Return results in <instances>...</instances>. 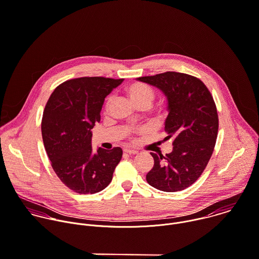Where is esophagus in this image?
<instances>
[{
	"mask_svg": "<svg viewBox=\"0 0 259 259\" xmlns=\"http://www.w3.org/2000/svg\"><path fill=\"white\" fill-rule=\"evenodd\" d=\"M124 152L127 153V154H131V155H136V154H138V151H137V150H132V149H128V148L124 149Z\"/></svg>",
	"mask_w": 259,
	"mask_h": 259,
	"instance_id": "34e87169",
	"label": "esophagus"
}]
</instances>
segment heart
Wrapping results in <instances>:
<instances>
[{
	"instance_id": "1",
	"label": "heart",
	"mask_w": 259,
	"mask_h": 259,
	"mask_svg": "<svg viewBox=\"0 0 259 259\" xmlns=\"http://www.w3.org/2000/svg\"><path fill=\"white\" fill-rule=\"evenodd\" d=\"M125 94L130 100L140 109L150 108L155 100V91L145 83H133L125 88ZM111 105V97H108L104 106L105 112H108Z\"/></svg>"
}]
</instances>
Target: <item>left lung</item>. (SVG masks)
Listing matches in <instances>:
<instances>
[{
  "instance_id": "1",
  "label": "left lung",
  "mask_w": 259,
  "mask_h": 259,
  "mask_svg": "<svg viewBox=\"0 0 259 259\" xmlns=\"http://www.w3.org/2000/svg\"><path fill=\"white\" fill-rule=\"evenodd\" d=\"M159 88L168 99L165 121L173 151L166 156L151 153L154 167L148 183L163 191H180L193 184L205 169L215 145L219 116L207 87L191 75L166 72L138 78Z\"/></svg>"
}]
</instances>
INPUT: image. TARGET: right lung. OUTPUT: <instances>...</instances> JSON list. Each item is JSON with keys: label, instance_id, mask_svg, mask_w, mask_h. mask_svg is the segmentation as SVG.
<instances>
[{"label": "right lung", "instance_id": "add662e5", "mask_svg": "<svg viewBox=\"0 0 259 259\" xmlns=\"http://www.w3.org/2000/svg\"><path fill=\"white\" fill-rule=\"evenodd\" d=\"M123 79L82 77L59 85L49 98L41 134L52 167L60 180L80 194L96 193L112 180L122 157L118 147L93 152L91 130L100 121L105 97Z\"/></svg>", "mask_w": 259, "mask_h": 259}]
</instances>
